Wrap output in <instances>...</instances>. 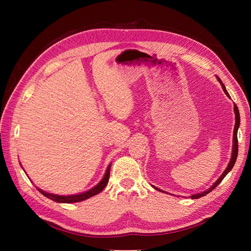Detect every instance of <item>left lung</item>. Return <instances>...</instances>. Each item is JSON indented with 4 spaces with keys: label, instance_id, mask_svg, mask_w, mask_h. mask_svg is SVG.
Masks as SVG:
<instances>
[{
    "label": "left lung",
    "instance_id": "left-lung-1",
    "mask_svg": "<svg viewBox=\"0 0 251 251\" xmlns=\"http://www.w3.org/2000/svg\"><path fill=\"white\" fill-rule=\"evenodd\" d=\"M217 78H218V81L220 82V84H221V86H222V89H223V92L226 93V95L227 96L228 98H230V95H228V93H227V90H226V86H225V84L222 83V81L221 79L217 76ZM234 113H235V126H234V131H233V148H232V156H231V159H230V162H228V164H227V166H226V170L225 172H223L222 174H221V176L219 178H218L215 182H214V184L212 185H210L209 188H208L206 191H204V192H201V193H197V194H193V195H191V199L192 200H195V199H200V197H201V196H205V195H207L208 193H209V192H211L212 190H214L216 186L219 184L221 181L225 179V177L226 176L231 172L232 170V168H233V166H234V164H235V162H236V158H237V153H238V142H237V130H238V127H239V124H241V117H239V111H238V108H237V105L236 104H234ZM153 188L154 189H156V190H158V191H161V192H165V191H163V190H159L158 188H156V186H154L153 185Z\"/></svg>",
    "mask_w": 251,
    "mask_h": 251
}]
</instances>
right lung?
<instances>
[{
	"instance_id": "obj_1",
	"label": "right lung",
	"mask_w": 251,
	"mask_h": 251,
	"mask_svg": "<svg viewBox=\"0 0 251 251\" xmlns=\"http://www.w3.org/2000/svg\"><path fill=\"white\" fill-rule=\"evenodd\" d=\"M110 168H111V164H109L108 168H106V170H105V174L102 177V179L99 181V183L96 184L94 188L83 192V193L73 194V195H58V194L49 193V192H45L43 190H41L40 188H36V189H37V191H40V193H42L44 196H46L47 199H50V200L54 201L56 202H65V204H70V202L82 201L89 199V197H92L94 195H97L98 193H100V192L105 188L106 184H108V182H109Z\"/></svg>"
}]
</instances>
